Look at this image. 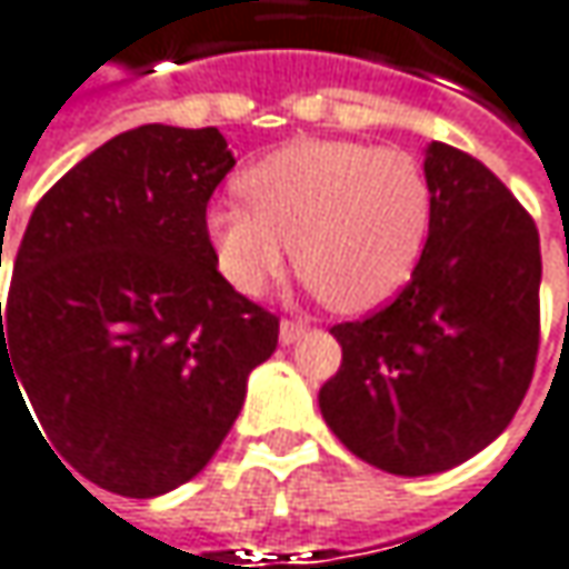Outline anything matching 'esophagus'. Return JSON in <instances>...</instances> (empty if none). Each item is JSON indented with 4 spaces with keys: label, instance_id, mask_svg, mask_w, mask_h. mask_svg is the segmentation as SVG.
I'll return each instance as SVG.
<instances>
[{
    "label": "esophagus",
    "instance_id": "1",
    "mask_svg": "<svg viewBox=\"0 0 569 569\" xmlns=\"http://www.w3.org/2000/svg\"><path fill=\"white\" fill-rule=\"evenodd\" d=\"M305 333H307L305 323H295V320H281V327H278V340H281L284 346L298 343Z\"/></svg>",
    "mask_w": 569,
    "mask_h": 569
}]
</instances>
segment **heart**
Here are the masks:
<instances>
[{
	"label": "heart",
	"mask_w": 569,
	"mask_h": 569,
	"mask_svg": "<svg viewBox=\"0 0 569 569\" xmlns=\"http://www.w3.org/2000/svg\"><path fill=\"white\" fill-rule=\"evenodd\" d=\"M246 203H210L203 229L229 288L262 298L284 274L291 246L310 291L359 313L391 301L427 246L433 193L401 148L307 139L242 171Z\"/></svg>",
	"instance_id": "heart-1"
}]
</instances>
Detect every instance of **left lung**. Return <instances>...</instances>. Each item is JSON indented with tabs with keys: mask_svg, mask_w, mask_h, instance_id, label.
<instances>
[{
	"mask_svg": "<svg viewBox=\"0 0 569 569\" xmlns=\"http://www.w3.org/2000/svg\"><path fill=\"white\" fill-rule=\"evenodd\" d=\"M433 217L401 295L330 333L340 372L320 415L349 453L395 476H430L486 450L535 376L541 242L482 161L425 148Z\"/></svg>",
	"mask_w": 569,
	"mask_h": 569,
	"instance_id": "left-lung-1",
	"label": "left lung"
}]
</instances>
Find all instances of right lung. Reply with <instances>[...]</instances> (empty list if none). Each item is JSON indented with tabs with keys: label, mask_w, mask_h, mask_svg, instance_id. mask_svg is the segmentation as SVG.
Instances as JSON below:
<instances>
[{
	"label": "right lung",
	"mask_w": 569,
	"mask_h": 569,
	"mask_svg": "<svg viewBox=\"0 0 569 569\" xmlns=\"http://www.w3.org/2000/svg\"><path fill=\"white\" fill-rule=\"evenodd\" d=\"M232 164L213 126H139L70 168L21 236L0 388L21 382L41 440L100 489L154 499L193 479L278 346V317L229 288L207 242Z\"/></svg>",
	"instance_id": "1"
}]
</instances>
